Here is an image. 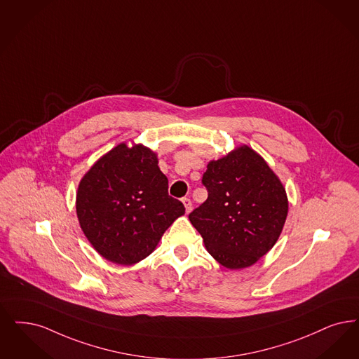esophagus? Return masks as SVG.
<instances>
[{"instance_id": "esophagus-1", "label": "esophagus", "mask_w": 359, "mask_h": 359, "mask_svg": "<svg viewBox=\"0 0 359 359\" xmlns=\"http://www.w3.org/2000/svg\"><path fill=\"white\" fill-rule=\"evenodd\" d=\"M183 204H184V207H186V212H191V210H192V203H191V199H188V198H184L183 199Z\"/></svg>"}]
</instances>
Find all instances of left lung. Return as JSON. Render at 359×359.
Listing matches in <instances>:
<instances>
[{
    "label": "left lung",
    "instance_id": "8db88e82",
    "mask_svg": "<svg viewBox=\"0 0 359 359\" xmlns=\"http://www.w3.org/2000/svg\"><path fill=\"white\" fill-rule=\"evenodd\" d=\"M207 201L189 214L211 257L230 270L255 264L276 243L288 212L285 187L248 145L211 160Z\"/></svg>",
    "mask_w": 359,
    "mask_h": 359
}]
</instances>
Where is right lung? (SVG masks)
I'll list each match as a JSON object with an SVG mask.
<instances>
[{"label":"right lung","mask_w":359,"mask_h":359,"mask_svg":"<svg viewBox=\"0 0 359 359\" xmlns=\"http://www.w3.org/2000/svg\"><path fill=\"white\" fill-rule=\"evenodd\" d=\"M158 155L120 143L83 176L76 212L89 243L102 258L132 266L156 248L163 233L186 208L168 195V179Z\"/></svg>","instance_id":"right-lung-1"}]
</instances>
